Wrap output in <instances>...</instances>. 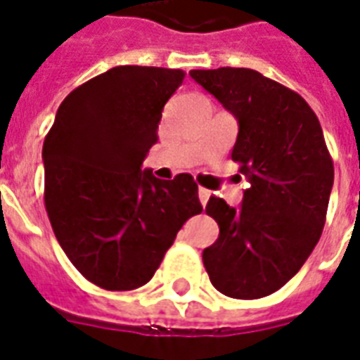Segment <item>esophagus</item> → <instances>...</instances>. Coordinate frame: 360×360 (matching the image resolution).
<instances>
[{"mask_svg":"<svg viewBox=\"0 0 360 360\" xmlns=\"http://www.w3.org/2000/svg\"><path fill=\"white\" fill-rule=\"evenodd\" d=\"M210 196H212V193H210L207 188H198V198H200L202 206H206L207 200H210Z\"/></svg>","mask_w":360,"mask_h":360,"instance_id":"1","label":"esophagus"}]
</instances>
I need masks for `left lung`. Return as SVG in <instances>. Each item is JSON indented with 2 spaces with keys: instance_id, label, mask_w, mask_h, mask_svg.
Returning <instances> with one entry per match:
<instances>
[{
  "instance_id": "1",
  "label": "left lung",
  "mask_w": 360,
  "mask_h": 360,
  "mask_svg": "<svg viewBox=\"0 0 360 360\" xmlns=\"http://www.w3.org/2000/svg\"><path fill=\"white\" fill-rule=\"evenodd\" d=\"M191 76L238 120L231 158L250 181L238 210L217 196L207 202L219 238L202 262L221 294L265 297L302 269L322 234L334 162L321 122L302 95L250 68Z\"/></svg>"
}]
</instances>
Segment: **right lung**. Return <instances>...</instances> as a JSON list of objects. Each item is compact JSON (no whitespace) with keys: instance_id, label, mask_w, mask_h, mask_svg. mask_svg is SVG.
Listing matches in <instances>:
<instances>
[{"instance_id":"add662e5","label":"right lung","mask_w":360,"mask_h":360,"mask_svg":"<svg viewBox=\"0 0 360 360\" xmlns=\"http://www.w3.org/2000/svg\"><path fill=\"white\" fill-rule=\"evenodd\" d=\"M185 72L116 66L60 103L44 141L45 210L72 265L98 288L153 278L179 229L200 214L191 173L160 181L141 169L162 110Z\"/></svg>"}]
</instances>
